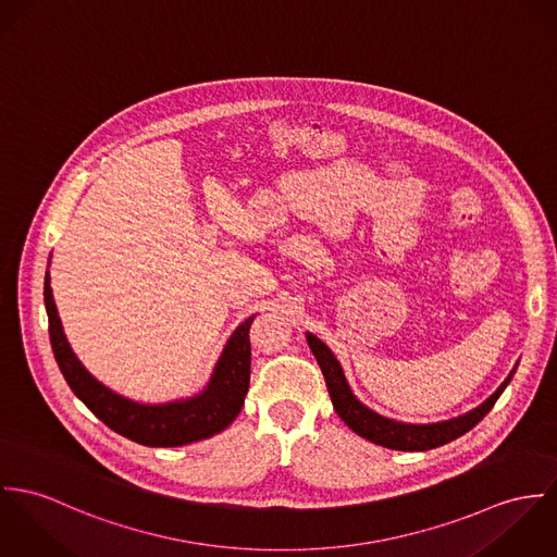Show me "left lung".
I'll list each match as a JSON object with an SVG mask.
<instances>
[{
	"label": "left lung",
	"instance_id": "1",
	"mask_svg": "<svg viewBox=\"0 0 557 557\" xmlns=\"http://www.w3.org/2000/svg\"><path fill=\"white\" fill-rule=\"evenodd\" d=\"M306 339H308L309 350L313 352V357L322 370L333 408L339 414V419L357 435L370 440L373 444H380V446L393 448V450H410V453L437 448V446L453 442L459 435L470 432L494 408L497 397L504 393V388L508 386V382L512 380L515 370L519 366V363H515V368L506 375V380L495 388L494 395H490L474 410H470L461 417L448 419V421H437V423H404V421L377 414L375 410H371L370 406H366L352 393V388L346 380V373L342 370V363L337 361L333 350L322 339H318L313 333H306Z\"/></svg>",
	"mask_w": 557,
	"mask_h": 557
}]
</instances>
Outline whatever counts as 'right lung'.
I'll return each mask as SVG.
<instances>
[{
  "instance_id": "1",
  "label": "right lung",
  "mask_w": 557,
  "mask_h": 557,
  "mask_svg": "<svg viewBox=\"0 0 557 557\" xmlns=\"http://www.w3.org/2000/svg\"><path fill=\"white\" fill-rule=\"evenodd\" d=\"M45 306L53 355L65 382L113 432L143 446H184L224 432L242 412L249 388V326L256 315L233 331L200 393L164 404H145L115 393L78 361L63 333L49 271L45 275Z\"/></svg>"
}]
</instances>
